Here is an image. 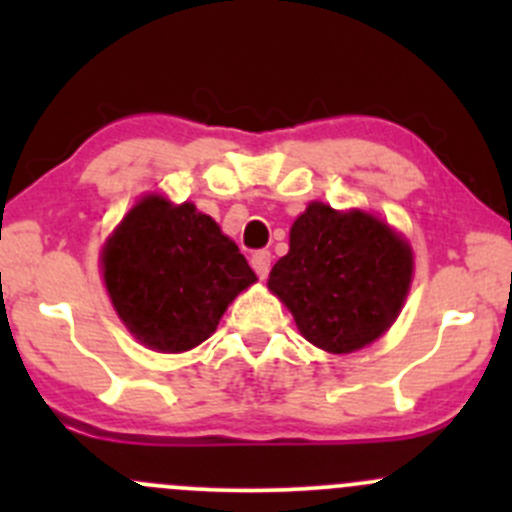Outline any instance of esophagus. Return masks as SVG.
Returning a JSON list of instances; mask_svg holds the SVG:
<instances>
[{"label": "esophagus", "instance_id": "obj_1", "mask_svg": "<svg viewBox=\"0 0 512 512\" xmlns=\"http://www.w3.org/2000/svg\"><path fill=\"white\" fill-rule=\"evenodd\" d=\"M252 270L257 272V277L260 280H265L267 275H270V262H272V255L267 250H257L255 255H252Z\"/></svg>", "mask_w": 512, "mask_h": 512}]
</instances>
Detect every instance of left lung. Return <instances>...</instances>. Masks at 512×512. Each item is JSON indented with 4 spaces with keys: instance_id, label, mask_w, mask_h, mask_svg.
I'll list each match as a JSON object with an SVG mask.
<instances>
[{
    "instance_id": "obj_1",
    "label": "left lung",
    "mask_w": 512,
    "mask_h": 512,
    "mask_svg": "<svg viewBox=\"0 0 512 512\" xmlns=\"http://www.w3.org/2000/svg\"><path fill=\"white\" fill-rule=\"evenodd\" d=\"M414 272L411 247L374 215L312 203L289 230L267 287L314 347L349 354L391 327Z\"/></svg>"
}]
</instances>
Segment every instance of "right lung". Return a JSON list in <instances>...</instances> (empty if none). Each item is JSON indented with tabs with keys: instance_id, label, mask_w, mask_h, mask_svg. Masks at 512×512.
<instances>
[{
	"instance_id": "1",
	"label": "right lung",
	"mask_w": 512,
	"mask_h": 512,
	"mask_svg": "<svg viewBox=\"0 0 512 512\" xmlns=\"http://www.w3.org/2000/svg\"><path fill=\"white\" fill-rule=\"evenodd\" d=\"M103 280L133 337L175 354L205 342L257 277L210 215L148 195L106 242Z\"/></svg>"
}]
</instances>
